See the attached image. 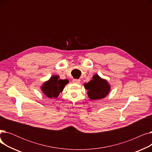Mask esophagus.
<instances>
[{
    "mask_svg": "<svg viewBox=\"0 0 152 152\" xmlns=\"http://www.w3.org/2000/svg\"><path fill=\"white\" fill-rule=\"evenodd\" d=\"M73 83H76V84H79V83H80V80L79 79H75L73 80Z\"/></svg>",
    "mask_w": 152,
    "mask_h": 152,
    "instance_id": "esophagus-1",
    "label": "esophagus"
}]
</instances>
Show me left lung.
<instances>
[{"mask_svg": "<svg viewBox=\"0 0 152 152\" xmlns=\"http://www.w3.org/2000/svg\"><path fill=\"white\" fill-rule=\"evenodd\" d=\"M85 89L87 90V95L90 99L95 100L105 98L109 94L111 86L105 79L95 74L92 79L84 84Z\"/></svg>", "mask_w": 152, "mask_h": 152, "instance_id": "left-lung-1", "label": "left lung"}]
</instances>
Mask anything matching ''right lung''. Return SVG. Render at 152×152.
Returning <instances> with one entry per match:
<instances>
[{"label": "right lung", "instance_id": "1", "mask_svg": "<svg viewBox=\"0 0 152 152\" xmlns=\"http://www.w3.org/2000/svg\"><path fill=\"white\" fill-rule=\"evenodd\" d=\"M69 83L68 79H61L58 75H53L41 87L42 93L49 99H57L64 87Z\"/></svg>", "mask_w": 152, "mask_h": 152}]
</instances>
